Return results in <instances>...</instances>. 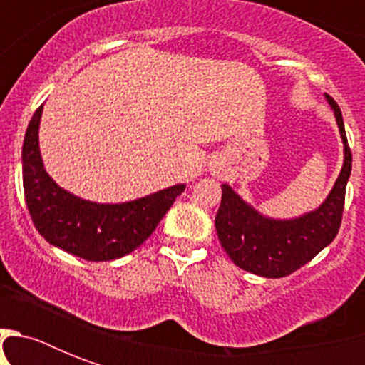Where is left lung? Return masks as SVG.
<instances>
[{
  "mask_svg": "<svg viewBox=\"0 0 365 365\" xmlns=\"http://www.w3.org/2000/svg\"><path fill=\"white\" fill-rule=\"evenodd\" d=\"M343 140V166L334 187L318 208L297 217H271L255 210L233 187L222 185V205L216 214L217 239L235 265L265 278H282L322 252L339 231L352 153L337 102L326 94Z\"/></svg>",
  "mask_w": 365,
  "mask_h": 365,
  "instance_id": "left-lung-1",
  "label": "left lung"
}]
</instances>
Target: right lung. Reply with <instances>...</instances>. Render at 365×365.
Masks as SVG:
<instances>
[{
    "instance_id": "obj_1",
    "label": "right lung",
    "mask_w": 365,
    "mask_h": 365,
    "mask_svg": "<svg viewBox=\"0 0 365 365\" xmlns=\"http://www.w3.org/2000/svg\"><path fill=\"white\" fill-rule=\"evenodd\" d=\"M43 106L22 145V183L31 222L43 239L87 261H111L136 250L153 233L185 183L126 202H93L66 191L48 176L39 151Z\"/></svg>"
}]
</instances>
